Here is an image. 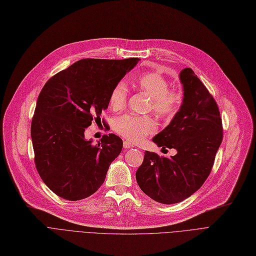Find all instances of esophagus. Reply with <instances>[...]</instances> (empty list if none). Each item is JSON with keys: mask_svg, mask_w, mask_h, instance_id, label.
Here are the masks:
<instances>
[{"mask_svg": "<svg viewBox=\"0 0 256 256\" xmlns=\"http://www.w3.org/2000/svg\"><path fill=\"white\" fill-rule=\"evenodd\" d=\"M124 148H130V147H134V145H132V143H130L128 141H124Z\"/></svg>", "mask_w": 256, "mask_h": 256, "instance_id": "obj_1", "label": "esophagus"}]
</instances>
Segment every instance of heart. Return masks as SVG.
Listing matches in <instances>:
<instances>
[{"instance_id":"obj_1","label":"heart","mask_w":256,"mask_h":256,"mask_svg":"<svg viewBox=\"0 0 256 256\" xmlns=\"http://www.w3.org/2000/svg\"><path fill=\"white\" fill-rule=\"evenodd\" d=\"M135 86L150 98V109L160 117L170 118L176 114L182 102V94L178 89H170L168 80L160 72H145L137 76ZM128 100V88L117 83L109 94V108L112 111L124 109ZM114 130L132 142H140L156 130L154 120L150 116L126 114L114 121Z\"/></svg>"}]
</instances>
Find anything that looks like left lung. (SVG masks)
Returning <instances> with one entry per match:
<instances>
[{
  "mask_svg": "<svg viewBox=\"0 0 256 256\" xmlns=\"http://www.w3.org/2000/svg\"><path fill=\"white\" fill-rule=\"evenodd\" d=\"M184 98L169 126L152 141L176 156H160L145 152L136 172L140 189L154 201L173 204L190 197L204 184L212 171L223 139L219 108L206 87L191 68L180 74Z\"/></svg>",
  "mask_w": 256,
  "mask_h": 256,
  "instance_id": "1",
  "label": "left lung"
}]
</instances>
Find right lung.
Masks as SVG:
<instances>
[{
    "label": "right lung",
    "mask_w": 256,
    "mask_h": 256,
    "mask_svg": "<svg viewBox=\"0 0 256 256\" xmlns=\"http://www.w3.org/2000/svg\"><path fill=\"white\" fill-rule=\"evenodd\" d=\"M138 61L80 60L52 76L40 91L31 124L34 160L40 178L59 197L84 199L104 184L122 140L109 134L93 145L84 132L92 121H100L112 88Z\"/></svg>",
    "instance_id": "right-lung-1"
}]
</instances>
